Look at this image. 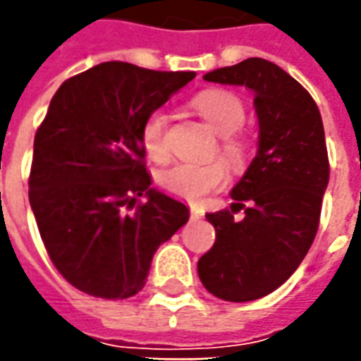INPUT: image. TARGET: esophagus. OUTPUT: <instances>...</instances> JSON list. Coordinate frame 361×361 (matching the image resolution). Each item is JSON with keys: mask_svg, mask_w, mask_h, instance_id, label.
Here are the masks:
<instances>
[{"mask_svg": "<svg viewBox=\"0 0 361 361\" xmlns=\"http://www.w3.org/2000/svg\"><path fill=\"white\" fill-rule=\"evenodd\" d=\"M204 212L201 209H197V207H191V220H199L203 219Z\"/></svg>", "mask_w": 361, "mask_h": 361, "instance_id": "obj_1", "label": "esophagus"}]
</instances>
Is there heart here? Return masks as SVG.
Returning <instances> with one entry per match:
<instances>
[{"instance_id": "heart-1", "label": "heart", "mask_w": 361, "mask_h": 361, "mask_svg": "<svg viewBox=\"0 0 361 361\" xmlns=\"http://www.w3.org/2000/svg\"><path fill=\"white\" fill-rule=\"evenodd\" d=\"M193 108L209 126L222 135L220 154L228 164L242 170L250 160V141L235 131L245 121L243 102L230 90H203L193 98ZM168 118L162 110L150 111L141 123V141L152 160L162 162L168 158L166 142ZM228 180V168L224 162H178L158 173L160 188L168 193L197 203L214 189L222 188Z\"/></svg>"}]
</instances>
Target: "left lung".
I'll return each instance as SVG.
<instances>
[{"label":"left lung","instance_id":"8db88e82","mask_svg":"<svg viewBox=\"0 0 361 361\" xmlns=\"http://www.w3.org/2000/svg\"><path fill=\"white\" fill-rule=\"evenodd\" d=\"M209 82L253 92L257 154L230 197L209 212L216 242L197 263L203 286L226 302H251L282 286L315 240L329 185L325 129L315 100L294 77L261 58L214 69ZM244 211L235 221L233 212Z\"/></svg>","mask_w":361,"mask_h":361}]
</instances>
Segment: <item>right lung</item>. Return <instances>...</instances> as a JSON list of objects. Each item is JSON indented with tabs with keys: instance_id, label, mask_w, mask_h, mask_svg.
Masks as SVG:
<instances>
[{
	"instance_id": "1",
	"label": "right lung",
	"mask_w": 361,
	"mask_h": 361,
	"mask_svg": "<svg viewBox=\"0 0 361 361\" xmlns=\"http://www.w3.org/2000/svg\"><path fill=\"white\" fill-rule=\"evenodd\" d=\"M191 79L193 71L106 61L51 98L35 137L28 201L51 263L85 294H137L160 243L189 220L185 204L152 188L141 123Z\"/></svg>"
}]
</instances>
